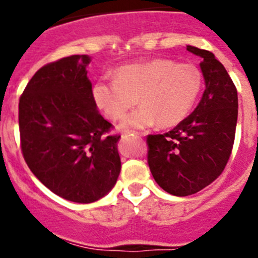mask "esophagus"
Listing matches in <instances>:
<instances>
[{"mask_svg":"<svg viewBox=\"0 0 258 258\" xmlns=\"http://www.w3.org/2000/svg\"><path fill=\"white\" fill-rule=\"evenodd\" d=\"M128 134H130V132H128Z\"/></svg>","mask_w":258,"mask_h":258,"instance_id":"obj_1","label":"esophagus"}]
</instances>
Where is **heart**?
Returning a JSON list of instances; mask_svg holds the SVG:
<instances>
[{"label":"heart","mask_w":258,"mask_h":258,"mask_svg":"<svg viewBox=\"0 0 258 258\" xmlns=\"http://www.w3.org/2000/svg\"><path fill=\"white\" fill-rule=\"evenodd\" d=\"M202 88V74L195 64L170 58H153L126 64L116 80H98L92 87L96 106L117 121L139 103L122 123L123 128H146L158 123L167 128L183 121L194 108Z\"/></svg>","instance_id":"obj_1"}]
</instances>
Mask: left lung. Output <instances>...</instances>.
Wrapping results in <instances>:
<instances>
[{
    "mask_svg": "<svg viewBox=\"0 0 258 258\" xmlns=\"http://www.w3.org/2000/svg\"><path fill=\"white\" fill-rule=\"evenodd\" d=\"M201 57L205 92L199 106L170 132L148 135L147 161L158 186L173 196H189L225 170L235 142L237 90L212 52L187 46Z\"/></svg>",
    "mask_w": 258,
    "mask_h": 258,
    "instance_id": "8db88e82",
    "label": "left lung"
}]
</instances>
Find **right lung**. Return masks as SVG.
Listing matches in <instances>:
<instances>
[{"instance_id": "add662e5", "label": "right lung", "mask_w": 258, "mask_h": 258, "mask_svg": "<svg viewBox=\"0 0 258 258\" xmlns=\"http://www.w3.org/2000/svg\"><path fill=\"white\" fill-rule=\"evenodd\" d=\"M91 57L74 54L41 67L18 103L21 150L48 189L77 204L102 199L121 171L112 124L97 111L87 77Z\"/></svg>"}]
</instances>
